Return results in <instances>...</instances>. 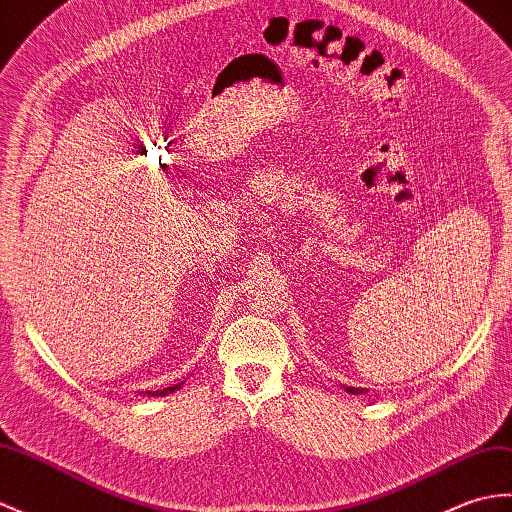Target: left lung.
<instances>
[{"instance_id":"1","label":"left lung","mask_w":512,"mask_h":512,"mask_svg":"<svg viewBox=\"0 0 512 512\" xmlns=\"http://www.w3.org/2000/svg\"><path fill=\"white\" fill-rule=\"evenodd\" d=\"M344 390L351 392V395H362L364 388H353V386H344Z\"/></svg>"}]
</instances>
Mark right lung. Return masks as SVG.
Listing matches in <instances>:
<instances>
[{"label": "right lung", "mask_w": 512, "mask_h": 512, "mask_svg": "<svg viewBox=\"0 0 512 512\" xmlns=\"http://www.w3.org/2000/svg\"><path fill=\"white\" fill-rule=\"evenodd\" d=\"M185 382H181V384H174V386H168V388H163V390H146V395L148 397H165V395H170V392H174V390H178L181 388Z\"/></svg>", "instance_id": "1"}]
</instances>
